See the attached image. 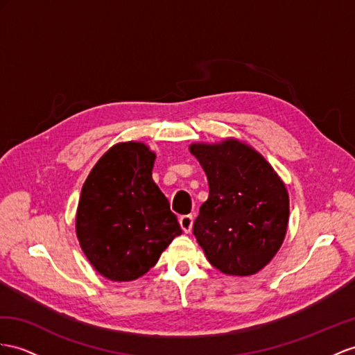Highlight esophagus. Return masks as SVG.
Returning a JSON list of instances; mask_svg holds the SVG:
<instances>
[{"label": "esophagus", "instance_id": "esophagus-1", "mask_svg": "<svg viewBox=\"0 0 355 355\" xmlns=\"http://www.w3.org/2000/svg\"><path fill=\"white\" fill-rule=\"evenodd\" d=\"M180 226H181V230H183L186 234H189L190 231H192V226H193V216L192 214L181 216L180 217Z\"/></svg>", "mask_w": 355, "mask_h": 355}]
</instances>
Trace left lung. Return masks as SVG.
Segmentation results:
<instances>
[{"mask_svg": "<svg viewBox=\"0 0 355 355\" xmlns=\"http://www.w3.org/2000/svg\"><path fill=\"white\" fill-rule=\"evenodd\" d=\"M189 151L202 166L210 189L193 223L198 244L225 275H257L285 240V183L261 153L235 138L193 142Z\"/></svg>", "mask_w": 355, "mask_h": 355, "instance_id": "left-lung-1", "label": "left lung"}]
</instances>
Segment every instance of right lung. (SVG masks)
<instances>
[{
    "mask_svg": "<svg viewBox=\"0 0 355 355\" xmlns=\"http://www.w3.org/2000/svg\"><path fill=\"white\" fill-rule=\"evenodd\" d=\"M154 160L156 153L144 142H118L80 190L76 237L89 264L112 282L144 276L183 232L153 181Z\"/></svg>",
    "mask_w": 355,
    "mask_h": 355,
    "instance_id": "1",
    "label": "right lung"
}]
</instances>
